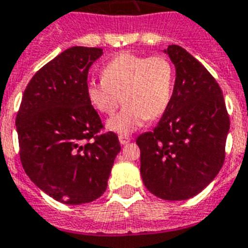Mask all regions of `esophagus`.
<instances>
[{
  "instance_id": "34e87169",
  "label": "esophagus",
  "mask_w": 248,
  "mask_h": 248,
  "mask_svg": "<svg viewBox=\"0 0 248 248\" xmlns=\"http://www.w3.org/2000/svg\"><path fill=\"white\" fill-rule=\"evenodd\" d=\"M130 137H128V136H124V134H120L119 136V140H120V143H122V144H126V143H129L130 142Z\"/></svg>"
}]
</instances>
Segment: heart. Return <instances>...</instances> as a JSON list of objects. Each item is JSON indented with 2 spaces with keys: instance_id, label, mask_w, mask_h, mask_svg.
Segmentation results:
<instances>
[{
  "instance_id": "b5f03b06",
  "label": "heart",
  "mask_w": 248,
  "mask_h": 248,
  "mask_svg": "<svg viewBox=\"0 0 248 248\" xmlns=\"http://www.w3.org/2000/svg\"><path fill=\"white\" fill-rule=\"evenodd\" d=\"M100 82H89L86 93L100 114L119 115L108 124L114 132L129 134L146 120L158 119L169 108L173 90V67L165 55L123 52L104 65Z\"/></svg>"
}]
</instances>
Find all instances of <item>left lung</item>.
<instances>
[{
	"instance_id": "obj_1",
	"label": "left lung",
	"mask_w": 248,
	"mask_h": 248,
	"mask_svg": "<svg viewBox=\"0 0 248 248\" xmlns=\"http://www.w3.org/2000/svg\"><path fill=\"white\" fill-rule=\"evenodd\" d=\"M176 67L169 108L152 132L137 138L147 189L165 200H186L205 189L226 158L230 115L209 71L185 49L169 46Z\"/></svg>"
}]
</instances>
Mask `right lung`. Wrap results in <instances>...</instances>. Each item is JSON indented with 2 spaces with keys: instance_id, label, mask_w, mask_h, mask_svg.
<instances>
[{
  "instance_id": "obj_1",
  "label": "right lung",
  "mask_w": 248,
  "mask_h": 248,
  "mask_svg": "<svg viewBox=\"0 0 248 248\" xmlns=\"http://www.w3.org/2000/svg\"><path fill=\"white\" fill-rule=\"evenodd\" d=\"M101 48L72 46L32 76L16 115L18 155L32 183L57 202L104 194L120 143L87 99V75Z\"/></svg>"
}]
</instances>
